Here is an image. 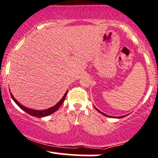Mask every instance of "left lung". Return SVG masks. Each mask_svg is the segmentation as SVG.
<instances>
[{
  "label": "left lung",
  "instance_id": "obj_1",
  "mask_svg": "<svg viewBox=\"0 0 158 158\" xmlns=\"http://www.w3.org/2000/svg\"><path fill=\"white\" fill-rule=\"evenodd\" d=\"M95 108H96V109H97V110L98 112H99V113H101V114H103V115L106 116V117H109V116H108V115H107V114H104V113H102V112H101L100 110H98L97 108H96V107H95ZM126 117V116H121V117H116V118H119H119H123V117Z\"/></svg>",
  "mask_w": 158,
  "mask_h": 158
}]
</instances>
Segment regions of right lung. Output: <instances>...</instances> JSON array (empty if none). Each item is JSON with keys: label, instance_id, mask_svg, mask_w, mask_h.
Segmentation results:
<instances>
[{"label": "right lung", "instance_id": "add662e5", "mask_svg": "<svg viewBox=\"0 0 158 158\" xmlns=\"http://www.w3.org/2000/svg\"><path fill=\"white\" fill-rule=\"evenodd\" d=\"M67 93H68V91H67L66 93L64 94V95L63 96L62 98H61V100L59 101V102H58L57 104L56 105V106L52 107V108H48V109L41 110H33V109H31V108H27V107L22 106V105L20 104V103L18 102L17 100H16L15 98H14V97L12 96V94L10 93V94H11V97H12V99H13L14 102H15L16 104H17V106H19L20 108H21L23 110H24L26 113L30 114V115L33 116V117H46V116L50 115V114H51L52 113H54V112L56 111V110H57L59 108H60L61 104H62L63 102L64 101L65 97H66V95H67Z\"/></svg>", "mask_w": 158, "mask_h": 158}]
</instances>
